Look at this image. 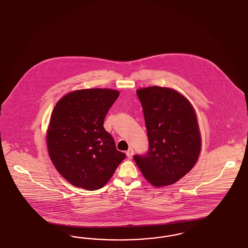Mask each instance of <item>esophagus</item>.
<instances>
[{
  "label": "esophagus",
  "mask_w": 248,
  "mask_h": 248,
  "mask_svg": "<svg viewBox=\"0 0 248 248\" xmlns=\"http://www.w3.org/2000/svg\"><path fill=\"white\" fill-rule=\"evenodd\" d=\"M133 155H134V150L133 149H129L127 152H126V156L131 159L132 157H133Z\"/></svg>",
  "instance_id": "34e87169"
}]
</instances>
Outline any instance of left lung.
Returning a JSON list of instances; mask_svg holds the SVG:
<instances>
[{"mask_svg": "<svg viewBox=\"0 0 248 248\" xmlns=\"http://www.w3.org/2000/svg\"><path fill=\"white\" fill-rule=\"evenodd\" d=\"M141 102L149 150L134 160L155 187L174 184L189 173L201 152L195 110L176 90L151 86L137 91Z\"/></svg>", "mask_w": 248, "mask_h": 248, "instance_id": "left-lung-1", "label": "left lung"}]
</instances>
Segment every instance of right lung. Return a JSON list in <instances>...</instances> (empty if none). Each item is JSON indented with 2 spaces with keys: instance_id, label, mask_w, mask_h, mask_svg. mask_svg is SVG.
Listing matches in <instances>:
<instances>
[{
  "instance_id": "1",
  "label": "right lung",
  "mask_w": 248,
  "mask_h": 248,
  "mask_svg": "<svg viewBox=\"0 0 248 248\" xmlns=\"http://www.w3.org/2000/svg\"><path fill=\"white\" fill-rule=\"evenodd\" d=\"M119 94L106 88L73 91L65 94L52 112L48 154L59 174L75 187L102 188L125 158L103 127Z\"/></svg>"
}]
</instances>
